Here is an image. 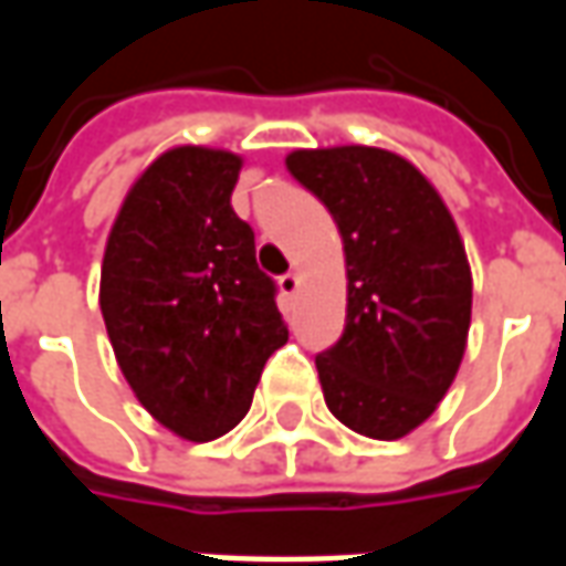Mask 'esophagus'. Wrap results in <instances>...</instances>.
<instances>
[{
  "mask_svg": "<svg viewBox=\"0 0 566 566\" xmlns=\"http://www.w3.org/2000/svg\"><path fill=\"white\" fill-rule=\"evenodd\" d=\"M279 287H282L284 296H294L296 291H300V275H296V272H287V275L279 279Z\"/></svg>",
  "mask_w": 566,
  "mask_h": 566,
  "instance_id": "1",
  "label": "esophagus"
}]
</instances>
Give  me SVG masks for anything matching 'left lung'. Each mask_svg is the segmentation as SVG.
Returning <instances> with one entry per match:
<instances>
[{"mask_svg": "<svg viewBox=\"0 0 566 566\" xmlns=\"http://www.w3.org/2000/svg\"><path fill=\"white\" fill-rule=\"evenodd\" d=\"M284 163L343 235L345 331L315 357L327 409L369 439L406 437L433 416L467 348L473 275L454 218L394 150L339 145Z\"/></svg>", "mask_w": 566, "mask_h": 566, "instance_id": "8db88e82", "label": "left lung"}]
</instances>
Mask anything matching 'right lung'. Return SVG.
<instances>
[{
	"label": "right lung",
	"mask_w": 566,
	"mask_h": 566,
	"mask_svg": "<svg viewBox=\"0 0 566 566\" xmlns=\"http://www.w3.org/2000/svg\"><path fill=\"white\" fill-rule=\"evenodd\" d=\"M242 157L181 145L129 187L108 233L99 308L117 367L175 437L209 442L251 409L287 343L254 230L230 206Z\"/></svg>",
	"instance_id": "obj_1"
}]
</instances>
